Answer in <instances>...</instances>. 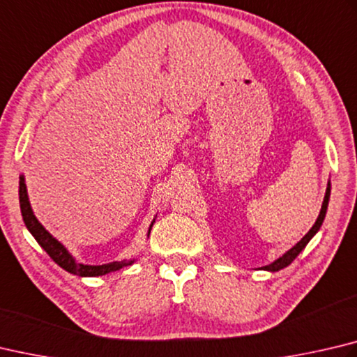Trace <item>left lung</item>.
Here are the masks:
<instances>
[{
    "label": "left lung",
    "instance_id": "obj_1",
    "mask_svg": "<svg viewBox=\"0 0 357 357\" xmlns=\"http://www.w3.org/2000/svg\"><path fill=\"white\" fill-rule=\"evenodd\" d=\"M329 195H331V183H328V187H326V193H325V199H323V204H321V211L319 213V218H317V222L314 223L312 228L309 229V232L306 236H304L300 242H298L294 248H290L287 252H284V255L276 259L275 262H271L268 265H265V267H262V270H267V271H280L282 270L284 267H287V265H290L291 262L295 261V257L300 255V252L306 248V245L309 243L310 238H312L317 232H319V229L321 228V223L323 220H325V215H326V211H328V203H329Z\"/></svg>",
    "mask_w": 357,
    "mask_h": 357
}]
</instances>
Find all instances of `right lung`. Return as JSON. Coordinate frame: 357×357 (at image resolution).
Returning <instances> with one entry per match:
<instances>
[{
	"label": "right lung",
	"mask_w": 357,
	"mask_h": 357,
	"mask_svg": "<svg viewBox=\"0 0 357 357\" xmlns=\"http://www.w3.org/2000/svg\"><path fill=\"white\" fill-rule=\"evenodd\" d=\"M18 197H20V209H22V217L26 225V228L31 232L37 243L42 246V248L48 252V256L53 259V261L67 270L68 273H73L77 276H102L111 273V271H116L123 267H128V265H132L134 261H115L111 264H102V265H84L77 264L76 259L70 255L66 246H63L59 241L50 234V232L43 228L42 223L36 218L34 212H32V207L28 198V190H26L24 184V176H20V189H18ZM154 225V220L150 225V229H148V236H150L151 228Z\"/></svg>",
	"instance_id": "obj_1"
}]
</instances>
